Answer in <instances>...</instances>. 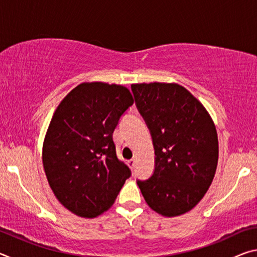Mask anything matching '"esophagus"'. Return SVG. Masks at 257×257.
Segmentation results:
<instances>
[{
	"label": "esophagus",
	"mask_w": 257,
	"mask_h": 257,
	"mask_svg": "<svg viewBox=\"0 0 257 257\" xmlns=\"http://www.w3.org/2000/svg\"><path fill=\"white\" fill-rule=\"evenodd\" d=\"M135 163H136V161H135V159L129 160V161H128V165H129V168H130V169H134V168H135Z\"/></svg>",
	"instance_id": "obj_1"
}]
</instances>
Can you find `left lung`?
Here are the masks:
<instances>
[{
    "label": "left lung",
    "instance_id": "left-lung-1",
    "mask_svg": "<svg viewBox=\"0 0 257 257\" xmlns=\"http://www.w3.org/2000/svg\"><path fill=\"white\" fill-rule=\"evenodd\" d=\"M132 90L155 151L153 175L137 185L156 213L185 214L204 197L215 175L214 122L203 104L178 84H133Z\"/></svg>",
    "mask_w": 257,
    "mask_h": 257
}]
</instances>
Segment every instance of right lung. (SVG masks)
<instances>
[{"mask_svg":"<svg viewBox=\"0 0 257 257\" xmlns=\"http://www.w3.org/2000/svg\"><path fill=\"white\" fill-rule=\"evenodd\" d=\"M134 104L127 87L82 82L56 107L43 144V165L62 205L96 217L114 203L132 171L116 158L113 132Z\"/></svg>","mask_w":257,"mask_h":257,"instance_id":"1","label":"right lung"}]
</instances>
